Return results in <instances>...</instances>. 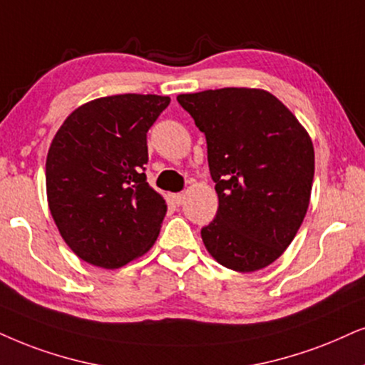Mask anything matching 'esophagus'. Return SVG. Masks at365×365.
<instances>
[{
    "label": "esophagus",
    "mask_w": 365,
    "mask_h": 365,
    "mask_svg": "<svg viewBox=\"0 0 365 365\" xmlns=\"http://www.w3.org/2000/svg\"><path fill=\"white\" fill-rule=\"evenodd\" d=\"M172 200H173L175 205H182L183 200H185V195H183V193H173Z\"/></svg>",
    "instance_id": "34e87169"
}]
</instances>
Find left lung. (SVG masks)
I'll use <instances>...</instances> for the list:
<instances>
[{
  "mask_svg": "<svg viewBox=\"0 0 365 365\" xmlns=\"http://www.w3.org/2000/svg\"><path fill=\"white\" fill-rule=\"evenodd\" d=\"M205 135L219 209L202 227L217 262L251 273L283 255L305 219L315 173L308 133L269 92L246 87L180 94Z\"/></svg>",
  "mask_w": 365,
  "mask_h": 365,
  "instance_id": "1",
  "label": "left lung"
}]
</instances>
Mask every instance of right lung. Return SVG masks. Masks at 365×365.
<instances>
[{"instance_id":"add662e5","label":"right lung","mask_w":365,"mask_h":365,"mask_svg":"<svg viewBox=\"0 0 365 365\" xmlns=\"http://www.w3.org/2000/svg\"><path fill=\"white\" fill-rule=\"evenodd\" d=\"M170 98L121 94L66 119L47 156V197L60 236L81 259L114 269L145 255L167 204L146 182V133Z\"/></svg>"}]
</instances>
